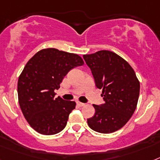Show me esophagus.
Segmentation results:
<instances>
[{"instance_id": "1", "label": "esophagus", "mask_w": 160, "mask_h": 160, "mask_svg": "<svg viewBox=\"0 0 160 160\" xmlns=\"http://www.w3.org/2000/svg\"><path fill=\"white\" fill-rule=\"evenodd\" d=\"M77 105L79 107H84V106H85V104L83 102H77Z\"/></svg>"}]
</instances>
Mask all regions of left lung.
<instances>
[{"label": "left lung", "instance_id": "obj_1", "mask_svg": "<svg viewBox=\"0 0 160 160\" xmlns=\"http://www.w3.org/2000/svg\"><path fill=\"white\" fill-rule=\"evenodd\" d=\"M83 58L96 86L102 89L105 101L102 105H92L95 114L88 119V125L101 133L115 132L125 125L136 110L140 82L128 62L114 52L101 50Z\"/></svg>", "mask_w": 160, "mask_h": 160}]
</instances>
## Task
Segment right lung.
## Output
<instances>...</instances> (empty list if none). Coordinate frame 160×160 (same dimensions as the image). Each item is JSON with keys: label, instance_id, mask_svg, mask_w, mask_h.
Here are the masks:
<instances>
[{"label": "right lung", "instance_id": "right-lung-1", "mask_svg": "<svg viewBox=\"0 0 160 160\" xmlns=\"http://www.w3.org/2000/svg\"><path fill=\"white\" fill-rule=\"evenodd\" d=\"M84 64L82 58L54 48L38 51L27 62L18 80L20 108L30 126L39 133L53 135L67 125L76 102L54 98L64 76Z\"/></svg>", "mask_w": 160, "mask_h": 160}]
</instances>
